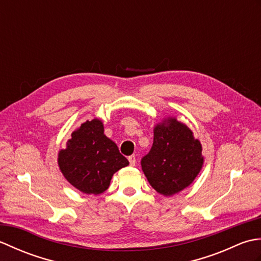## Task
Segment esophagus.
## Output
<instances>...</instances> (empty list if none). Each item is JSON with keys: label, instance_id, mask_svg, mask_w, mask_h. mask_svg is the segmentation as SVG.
Segmentation results:
<instances>
[{"label": "esophagus", "instance_id": "esophagus-1", "mask_svg": "<svg viewBox=\"0 0 261 261\" xmlns=\"http://www.w3.org/2000/svg\"><path fill=\"white\" fill-rule=\"evenodd\" d=\"M129 163H130V165L131 166H135L136 165V163H137V160H136V157H135V154H132V156H130L129 158Z\"/></svg>", "mask_w": 261, "mask_h": 261}]
</instances>
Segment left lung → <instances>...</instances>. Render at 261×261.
Instances as JSON below:
<instances>
[{"label":"left lung","mask_w":261,"mask_h":261,"mask_svg":"<svg viewBox=\"0 0 261 261\" xmlns=\"http://www.w3.org/2000/svg\"><path fill=\"white\" fill-rule=\"evenodd\" d=\"M158 124L153 143L141 158V168L154 190L165 196L180 192L195 179L203 165L202 146L193 132L176 119Z\"/></svg>","instance_id":"8db88e82"}]
</instances>
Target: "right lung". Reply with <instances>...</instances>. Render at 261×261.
I'll return each mask as SVG.
<instances>
[{
    "label": "right lung",
    "instance_id": "add662e5",
    "mask_svg": "<svg viewBox=\"0 0 261 261\" xmlns=\"http://www.w3.org/2000/svg\"><path fill=\"white\" fill-rule=\"evenodd\" d=\"M58 165L65 178L77 190L97 195L108 190L113 174L129 162L104 135L102 122L94 119L71 134L67 148L58 154Z\"/></svg>",
    "mask_w": 261,
    "mask_h": 261
}]
</instances>
